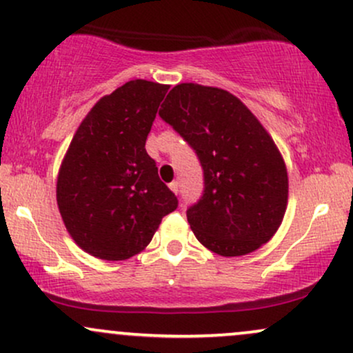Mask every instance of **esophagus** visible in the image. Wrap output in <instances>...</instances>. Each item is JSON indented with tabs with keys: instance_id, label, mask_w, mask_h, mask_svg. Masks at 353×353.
<instances>
[{
	"instance_id": "esophagus-1",
	"label": "esophagus",
	"mask_w": 353,
	"mask_h": 353,
	"mask_svg": "<svg viewBox=\"0 0 353 353\" xmlns=\"http://www.w3.org/2000/svg\"><path fill=\"white\" fill-rule=\"evenodd\" d=\"M168 186H170V190H172V192L175 193V194H178V192H180V190H178V188H180V185H178V181H172V183H170Z\"/></svg>"
}]
</instances>
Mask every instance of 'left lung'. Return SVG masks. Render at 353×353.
Listing matches in <instances>:
<instances>
[{
  "label": "left lung",
  "mask_w": 353,
  "mask_h": 353,
  "mask_svg": "<svg viewBox=\"0 0 353 353\" xmlns=\"http://www.w3.org/2000/svg\"><path fill=\"white\" fill-rule=\"evenodd\" d=\"M159 114L203 167L205 193L186 211L198 241L225 258L259 250L279 230L289 196L288 168L269 132L236 95L193 82L173 87Z\"/></svg>",
  "instance_id": "8db88e82"
}]
</instances>
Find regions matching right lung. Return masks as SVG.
Here are the masks:
<instances>
[{
	"instance_id": "obj_1",
	"label": "right lung",
	"mask_w": 353,
	"mask_h": 353,
	"mask_svg": "<svg viewBox=\"0 0 353 353\" xmlns=\"http://www.w3.org/2000/svg\"><path fill=\"white\" fill-rule=\"evenodd\" d=\"M170 85L135 79L103 95L77 127L57 173V208L74 243L103 261L142 252L176 196L145 142Z\"/></svg>"
}]
</instances>
